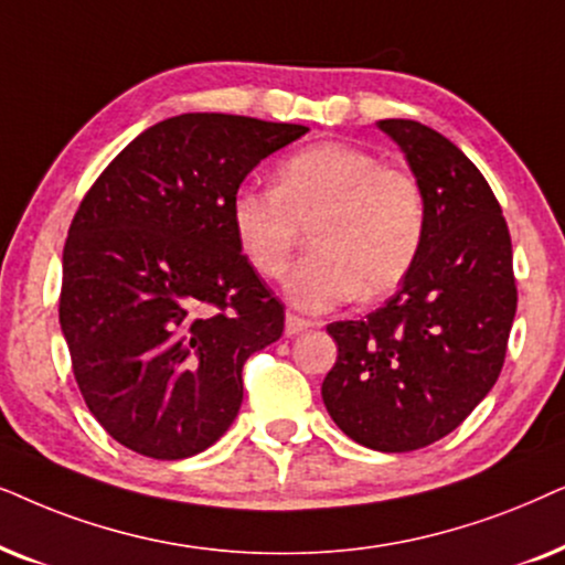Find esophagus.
I'll return each mask as SVG.
<instances>
[{
  "label": "esophagus",
  "instance_id": "34e87169",
  "mask_svg": "<svg viewBox=\"0 0 565 565\" xmlns=\"http://www.w3.org/2000/svg\"><path fill=\"white\" fill-rule=\"evenodd\" d=\"M307 328H312L310 320L299 318V315H295V312H287V335H299V333H305Z\"/></svg>",
  "mask_w": 565,
  "mask_h": 565
}]
</instances>
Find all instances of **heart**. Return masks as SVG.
Listing matches in <instances>:
<instances>
[{
    "label": "heart",
    "instance_id": "obj_1",
    "mask_svg": "<svg viewBox=\"0 0 565 565\" xmlns=\"http://www.w3.org/2000/svg\"><path fill=\"white\" fill-rule=\"evenodd\" d=\"M237 247L278 276L310 227L315 250L284 278L297 307L322 312L353 295L377 299L408 276L426 232V199L408 170L366 149L322 141L276 168L274 188H237L230 201Z\"/></svg>",
    "mask_w": 565,
    "mask_h": 565
}]
</instances>
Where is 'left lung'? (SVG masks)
Returning <instances> with one entry per match:
<instances>
[{"instance_id":"1","label":"left lung","mask_w":565,"mask_h":565,"mask_svg":"<svg viewBox=\"0 0 565 565\" xmlns=\"http://www.w3.org/2000/svg\"><path fill=\"white\" fill-rule=\"evenodd\" d=\"M426 199L408 276L364 320L330 322L338 359L322 380L335 426L377 452H411L455 431L499 380L516 284L491 185L462 149L418 120H377Z\"/></svg>"}]
</instances>
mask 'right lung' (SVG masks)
<instances>
[{"mask_svg": "<svg viewBox=\"0 0 565 565\" xmlns=\"http://www.w3.org/2000/svg\"><path fill=\"white\" fill-rule=\"evenodd\" d=\"M310 131L183 113L141 131L74 214L58 322L87 408L154 460L204 452L237 418L243 364L284 333L230 222L255 164Z\"/></svg>", "mask_w": 565, "mask_h": 565, "instance_id": "add662e5", "label": "right lung"}]
</instances>
